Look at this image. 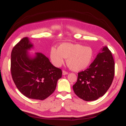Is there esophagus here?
Returning <instances> with one entry per match:
<instances>
[{"mask_svg": "<svg viewBox=\"0 0 126 126\" xmlns=\"http://www.w3.org/2000/svg\"><path fill=\"white\" fill-rule=\"evenodd\" d=\"M62 73H63V75H66L68 74V72L64 71V70H63V72H62Z\"/></svg>", "mask_w": 126, "mask_h": 126, "instance_id": "obj_1", "label": "esophagus"}]
</instances>
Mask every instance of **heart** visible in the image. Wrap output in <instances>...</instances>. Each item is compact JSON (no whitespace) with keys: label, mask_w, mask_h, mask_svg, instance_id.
<instances>
[{"label":"heart","mask_w":126,"mask_h":126,"mask_svg":"<svg viewBox=\"0 0 126 126\" xmlns=\"http://www.w3.org/2000/svg\"><path fill=\"white\" fill-rule=\"evenodd\" d=\"M94 52L89 46L79 44L63 43L58 48L53 47L50 51L51 63L60 67L66 59L68 67L73 71H80L89 67L92 63Z\"/></svg>","instance_id":"obj_1"}]
</instances>
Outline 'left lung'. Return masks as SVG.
I'll list each match as a JSON object with an SVG mask.
<instances>
[{
    "instance_id": "8db88e82",
    "label": "left lung",
    "mask_w": 126,
    "mask_h": 126,
    "mask_svg": "<svg viewBox=\"0 0 126 126\" xmlns=\"http://www.w3.org/2000/svg\"><path fill=\"white\" fill-rule=\"evenodd\" d=\"M114 69L111 52L104 46L89 68L78 73L77 82L73 86L75 94L86 101H95L102 96L112 83Z\"/></svg>"
}]
</instances>
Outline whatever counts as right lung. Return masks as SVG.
I'll list each match as a JSON object with an SVG mask.
<instances>
[{
    "label": "right lung",
    "instance_id": "add662e5",
    "mask_svg": "<svg viewBox=\"0 0 126 126\" xmlns=\"http://www.w3.org/2000/svg\"><path fill=\"white\" fill-rule=\"evenodd\" d=\"M34 45L28 37L22 38L12 49L11 70L18 90L27 98L44 100L54 92L62 70L56 67L41 53H29Z\"/></svg>",
    "mask_w": 126,
    "mask_h": 126
}]
</instances>
